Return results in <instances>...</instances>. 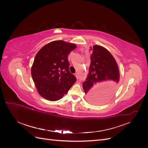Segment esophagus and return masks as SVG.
<instances>
[{
    "instance_id": "obj_1",
    "label": "esophagus",
    "mask_w": 148,
    "mask_h": 148,
    "mask_svg": "<svg viewBox=\"0 0 148 148\" xmlns=\"http://www.w3.org/2000/svg\"><path fill=\"white\" fill-rule=\"evenodd\" d=\"M75 77H77V78H78V73H76L75 74Z\"/></svg>"
}]
</instances>
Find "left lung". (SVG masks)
I'll return each mask as SVG.
<instances>
[{
  "label": "left lung",
  "instance_id": "8db88e82",
  "mask_svg": "<svg viewBox=\"0 0 148 148\" xmlns=\"http://www.w3.org/2000/svg\"><path fill=\"white\" fill-rule=\"evenodd\" d=\"M91 51V64L83 88L89 101L101 104L110 99L117 89L120 80L119 66L106 48L95 45Z\"/></svg>",
  "mask_w": 148,
  "mask_h": 148
}]
</instances>
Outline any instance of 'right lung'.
I'll return each mask as SVG.
<instances>
[{
  "label": "right lung",
  "instance_id": "1",
  "mask_svg": "<svg viewBox=\"0 0 148 148\" xmlns=\"http://www.w3.org/2000/svg\"><path fill=\"white\" fill-rule=\"evenodd\" d=\"M77 47L75 44L54 41L37 53L31 67V76L39 94L45 99L56 101L68 92L77 81L69 71L68 56Z\"/></svg>",
  "mask_w": 148,
  "mask_h": 148
}]
</instances>
